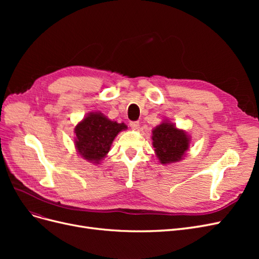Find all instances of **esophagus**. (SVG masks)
I'll return each instance as SVG.
<instances>
[{
    "label": "esophagus",
    "instance_id": "esophagus-1",
    "mask_svg": "<svg viewBox=\"0 0 259 259\" xmlns=\"http://www.w3.org/2000/svg\"><path fill=\"white\" fill-rule=\"evenodd\" d=\"M130 126H131L132 128L136 130V128H138V126H139V122H138V121H131V122H130Z\"/></svg>",
    "mask_w": 259,
    "mask_h": 259
}]
</instances>
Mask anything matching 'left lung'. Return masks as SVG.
Listing matches in <instances>:
<instances>
[{
	"instance_id": "left-lung-1",
	"label": "left lung",
	"mask_w": 259,
	"mask_h": 259,
	"mask_svg": "<svg viewBox=\"0 0 259 259\" xmlns=\"http://www.w3.org/2000/svg\"><path fill=\"white\" fill-rule=\"evenodd\" d=\"M152 144L162 164L180 161L189 148V137L173 124L163 122L152 132Z\"/></svg>"
}]
</instances>
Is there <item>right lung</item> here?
Wrapping results in <instances>:
<instances>
[{
	"label": "right lung",
	"mask_w": 259,
	"mask_h": 259,
	"mask_svg": "<svg viewBox=\"0 0 259 259\" xmlns=\"http://www.w3.org/2000/svg\"><path fill=\"white\" fill-rule=\"evenodd\" d=\"M125 128L124 123L119 124L101 113L91 112L74 128L77 152L84 159L98 163L110 150L115 136Z\"/></svg>",
	"instance_id": "obj_1"
}]
</instances>
